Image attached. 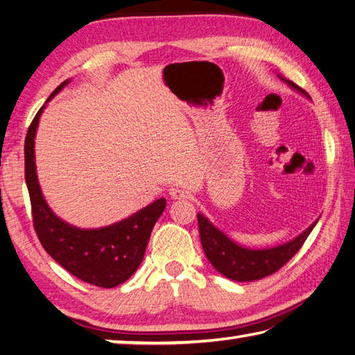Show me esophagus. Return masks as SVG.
Segmentation results:
<instances>
[{
	"instance_id": "obj_1",
	"label": "esophagus",
	"mask_w": 355,
	"mask_h": 355,
	"mask_svg": "<svg viewBox=\"0 0 355 355\" xmlns=\"http://www.w3.org/2000/svg\"><path fill=\"white\" fill-rule=\"evenodd\" d=\"M170 196H171V199H187L190 195H189V191L180 189V187H175V189L170 190Z\"/></svg>"
}]
</instances>
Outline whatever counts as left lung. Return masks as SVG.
Returning a JSON list of instances; mask_svg holds the SVG:
<instances>
[{"instance_id":"8db88e82","label":"left lung","mask_w":355,"mask_h":355,"mask_svg":"<svg viewBox=\"0 0 355 355\" xmlns=\"http://www.w3.org/2000/svg\"><path fill=\"white\" fill-rule=\"evenodd\" d=\"M278 77L289 85L292 89L309 97L306 91L291 82V80H286L282 76ZM198 224L200 244H202L205 257L209 258L211 266L219 273H223L224 277L233 279V282H255V279L269 277L282 269L287 261L302 249L306 238L309 236V233L315 227L317 220L289 243L270 247V249H247V247L236 244L225 233L218 230L200 213H198Z\"/></svg>"}]
</instances>
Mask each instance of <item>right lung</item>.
I'll return each instance as SVG.
<instances>
[{
    "label": "right lung",
    "mask_w": 355,
    "mask_h": 355,
    "mask_svg": "<svg viewBox=\"0 0 355 355\" xmlns=\"http://www.w3.org/2000/svg\"><path fill=\"white\" fill-rule=\"evenodd\" d=\"M68 83L69 80H66L57 86L46 103ZM43 110L44 105L33 117L24 140V176L32 205L33 229L43 249L73 277L106 289L116 287L139 269L153 227L165 210L166 200L160 198L130 218L102 229H78L60 219L46 204L35 170L33 146Z\"/></svg>",
    "instance_id": "add662e5"
}]
</instances>
